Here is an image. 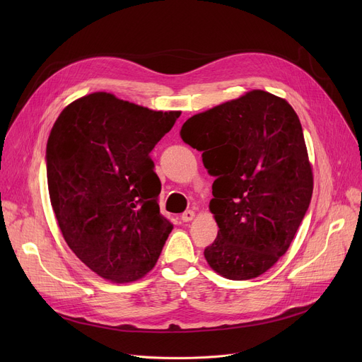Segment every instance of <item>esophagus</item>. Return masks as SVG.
I'll return each mask as SVG.
<instances>
[{
	"label": "esophagus",
	"instance_id": "esophagus-1",
	"mask_svg": "<svg viewBox=\"0 0 362 362\" xmlns=\"http://www.w3.org/2000/svg\"><path fill=\"white\" fill-rule=\"evenodd\" d=\"M194 217H195V213H194L192 210H187V211H185V213L180 216V218H182L183 221H191Z\"/></svg>",
	"mask_w": 362,
	"mask_h": 362
}]
</instances>
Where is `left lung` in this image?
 <instances>
[{
  "mask_svg": "<svg viewBox=\"0 0 362 362\" xmlns=\"http://www.w3.org/2000/svg\"><path fill=\"white\" fill-rule=\"evenodd\" d=\"M180 138L202 151L216 177L210 210L218 224L204 255L230 280L267 272L289 250L313 197V170L295 110L251 90L187 119Z\"/></svg>",
  "mask_w": 362,
  "mask_h": 362,
  "instance_id": "1",
  "label": "left lung"
}]
</instances>
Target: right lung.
I'll return each mask as SVG.
<instances>
[{
  "mask_svg": "<svg viewBox=\"0 0 362 362\" xmlns=\"http://www.w3.org/2000/svg\"><path fill=\"white\" fill-rule=\"evenodd\" d=\"M179 116L95 92L52 126L45 156L52 210L69 248L107 280L144 277L173 230L160 213L149 154Z\"/></svg>",
  "mask_w": 362,
  "mask_h": 362,
  "instance_id": "1",
  "label": "right lung"
}]
</instances>
